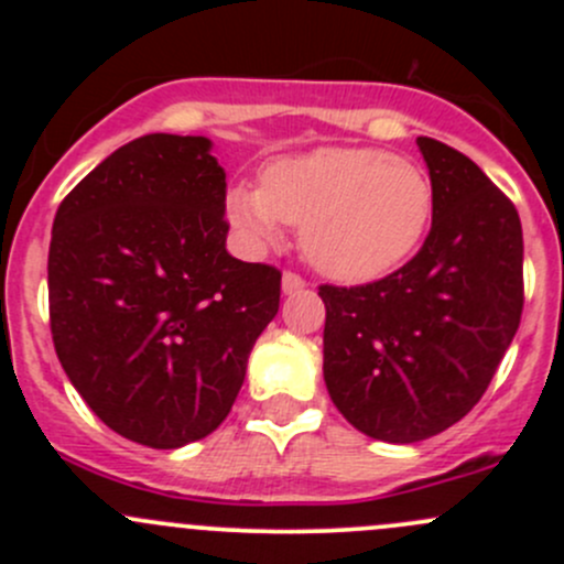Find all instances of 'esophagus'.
Here are the masks:
<instances>
[{
  "instance_id": "obj_1",
  "label": "esophagus",
  "mask_w": 564,
  "mask_h": 564,
  "mask_svg": "<svg viewBox=\"0 0 564 564\" xmlns=\"http://www.w3.org/2000/svg\"><path fill=\"white\" fill-rule=\"evenodd\" d=\"M281 289L283 294H297L305 289V281L300 275H294V272H286V275L281 278Z\"/></svg>"
}]
</instances>
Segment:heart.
Here are the masks:
<instances>
[{"label":"heart","mask_w":564,"mask_h":564,"mask_svg":"<svg viewBox=\"0 0 564 564\" xmlns=\"http://www.w3.org/2000/svg\"><path fill=\"white\" fill-rule=\"evenodd\" d=\"M226 215L248 248L300 226V248L322 275L371 283L395 272L434 215V185L417 163L371 147H318L278 158L259 187H235Z\"/></svg>","instance_id":"heart-1"}]
</instances>
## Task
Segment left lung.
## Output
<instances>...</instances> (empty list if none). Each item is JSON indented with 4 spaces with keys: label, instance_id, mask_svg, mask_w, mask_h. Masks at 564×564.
I'll list each match as a JSON object with an SVG mask.
<instances>
[{
    "label": "left lung",
    "instance_id": "1",
    "mask_svg": "<svg viewBox=\"0 0 564 564\" xmlns=\"http://www.w3.org/2000/svg\"><path fill=\"white\" fill-rule=\"evenodd\" d=\"M434 185L423 248L366 286H322L324 384L366 436L412 445L482 398L524 308V237L477 163L420 135Z\"/></svg>",
    "mask_w": 564,
    "mask_h": 564
}]
</instances>
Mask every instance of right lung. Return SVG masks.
Listing matches in <instances>:
<instances>
[{
  "mask_svg": "<svg viewBox=\"0 0 564 564\" xmlns=\"http://www.w3.org/2000/svg\"><path fill=\"white\" fill-rule=\"evenodd\" d=\"M224 213L213 141L172 133L119 147L56 209V357L124 440L174 451L213 434L278 314L281 272L226 250Z\"/></svg>",
  "mask_w": 564,
  "mask_h": 564,
  "instance_id": "1",
  "label": "right lung"
}]
</instances>
